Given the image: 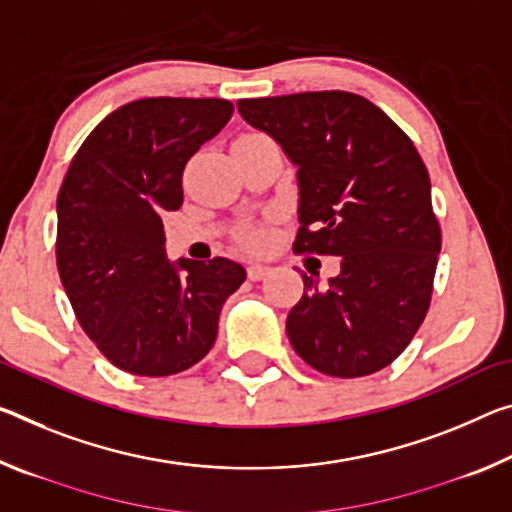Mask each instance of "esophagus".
Here are the masks:
<instances>
[{
	"instance_id": "esophagus-1",
	"label": "esophagus",
	"mask_w": 512,
	"mask_h": 512,
	"mask_svg": "<svg viewBox=\"0 0 512 512\" xmlns=\"http://www.w3.org/2000/svg\"><path fill=\"white\" fill-rule=\"evenodd\" d=\"M269 266H264V264H250L248 266V278L253 280V282H257V280H264L266 275H269Z\"/></svg>"
}]
</instances>
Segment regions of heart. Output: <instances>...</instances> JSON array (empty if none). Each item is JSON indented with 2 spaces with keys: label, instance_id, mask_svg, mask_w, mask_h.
<instances>
[{
  "label": "heart",
  "instance_id": "obj_1",
  "mask_svg": "<svg viewBox=\"0 0 512 512\" xmlns=\"http://www.w3.org/2000/svg\"><path fill=\"white\" fill-rule=\"evenodd\" d=\"M246 241L250 243V246H259V243L264 241V234L257 232V230H250V232L246 234Z\"/></svg>",
  "mask_w": 512,
  "mask_h": 512
}]
</instances>
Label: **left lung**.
Returning <instances> with one entry per match:
<instances>
[{
    "label": "left lung",
    "mask_w": 512,
    "mask_h": 512,
    "mask_svg": "<svg viewBox=\"0 0 512 512\" xmlns=\"http://www.w3.org/2000/svg\"><path fill=\"white\" fill-rule=\"evenodd\" d=\"M237 109L296 166L294 250L337 255L342 266L328 287L303 273L307 291L287 316L291 346L326 376L385 369L424 321L442 246L417 148L355 93L259 97Z\"/></svg>",
    "instance_id": "obj_1"
}]
</instances>
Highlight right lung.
Wrapping results in <instances>:
<instances>
[{
    "label": "right lung",
    "mask_w": 512,
    "mask_h": 512,
    "mask_svg": "<svg viewBox=\"0 0 512 512\" xmlns=\"http://www.w3.org/2000/svg\"><path fill=\"white\" fill-rule=\"evenodd\" d=\"M227 100L148 97L109 113L81 143L56 198V266L77 321L134 376H170L212 351L223 303L246 280L227 257L168 259L161 214L182 173L232 118Z\"/></svg>",
    "instance_id": "right-lung-1"
}]
</instances>
